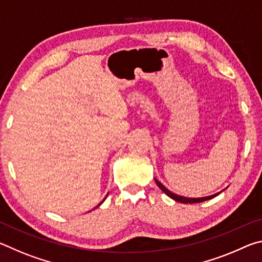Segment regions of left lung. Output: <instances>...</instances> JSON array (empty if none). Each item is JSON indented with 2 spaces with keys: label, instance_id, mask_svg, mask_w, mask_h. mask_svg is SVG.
<instances>
[{
  "label": "left lung",
  "instance_id": "obj_1",
  "mask_svg": "<svg viewBox=\"0 0 262 262\" xmlns=\"http://www.w3.org/2000/svg\"><path fill=\"white\" fill-rule=\"evenodd\" d=\"M156 181V184L159 188H161L164 193H165L167 196H170L171 199H173L174 201H178L181 203H199V202H203V201H207V200H210V199L215 198L216 195H219L220 193H216L214 195H210V196H205V198H185V196H180V195H177L174 193H172L168 190L165 186H163L161 183L157 179H155Z\"/></svg>",
  "mask_w": 262,
  "mask_h": 262
}]
</instances>
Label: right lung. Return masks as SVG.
<instances>
[{
    "instance_id": "right-lung-1",
    "label": "right lung",
    "mask_w": 262,
    "mask_h": 262,
    "mask_svg": "<svg viewBox=\"0 0 262 262\" xmlns=\"http://www.w3.org/2000/svg\"><path fill=\"white\" fill-rule=\"evenodd\" d=\"M105 199H106V198H105ZM105 199H104V200H103V201H101V202H100V203H99V205H98V206H97V207H99V206H100V205H101V203H103V202H104V201H105ZM97 207H96V208H97Z\"/></svg>"
}]
</instances>
